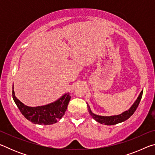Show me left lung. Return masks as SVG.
Wrapping results in <instances>:
<instances>
[{
	"mask_svg": "<svg viewBox=\"0 0 155 155\" xmlns=\"http://www.w3.org/2000/svg\"><path fill=\"white\" fill-rule=\"evenodd\" d=\"M143 94V90L141 91L140 95L137 97V98L136 99L135 103L132 104L129 109L127 111H124L122 114L119 115H111V116H103V115H99L94 114L92 111L91 110V108L89 104L87 103L88 111L91 116L93 117V118L96 120V122L101 123L102 124H105V125H114L117 124L118 123H121L122 122H124L125 120H128L129 117L132 115L135 110L137 109L139 104L140 103V101L141 99V97H142Z\"/></svg>",
	"mask_w": 155,
	"mask_h": 155,
	"instance_id": "8db88e82",
	"label": "left lung"
}]
</instances>
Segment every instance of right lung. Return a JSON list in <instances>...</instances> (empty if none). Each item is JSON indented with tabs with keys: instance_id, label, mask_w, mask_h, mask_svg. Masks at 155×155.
Wrapping results in <instances>:
<instances>
[{
	"instance_id": "obj_1",
	"label": "right lung",
	"mask_w": 155,
	"mask_h": 155,
	"mask_svg": "<svg viewBox=\"0 0 155 155\" xmlns=\"http://www.w3.org/2000/svg\"><path fill=\"white\" fill-rule=\"evenodd\" d=\"M14 85L13 99L25 118L35 124L50 125L57 123L64 116L71 96L69 92L64 94L57 101L48 104L38 107H28L20 102L15 96Z\"/></svg>"
}]
</instances>
